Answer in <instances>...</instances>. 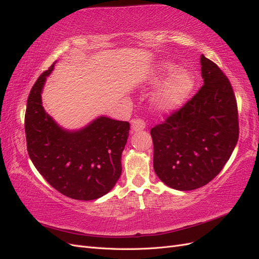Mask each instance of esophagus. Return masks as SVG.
I'll return each instance as SVG.
<instances>
[{"mask_svg":"<svg viewBox=\"0 0 259 259\" xmlns=\"http://www.w3.org/2000/svg\"><path fill=\"white\" fill-rule=\"evenodd\" d=\"M146 128V122L143 119H135L132 121V130L134 132H139Z\"/></svg>","mask_w":259,"mask_h":259,"instance_id":"obj_1","label":"esophagus"}]
</instances>
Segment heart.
Here are the masks:
<instances>
[{
	"label": "heart",
	"instance_id": "heart-1",
	"mask_svg": "<svg viewBox=\"0 0 259 259\" xmlns=\"http://www.w3.org/2000/svg\"><path fill=\"white\" fill-rule=\"evenodd\" d=\"M166 80L162 83L153 97V103L160 111H171L182 106L191 95L194 89L195 80L193 74L187 69L179 68L170 62L163 61L156 67L150 82L152 84L161 83L165 76Z\"/></svg>",
	"mask_w": 259,
	"mask_h": 259
}]
</instances>
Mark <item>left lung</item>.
<instances>
[{"mask_svg":"<svg viewBox=\"0 0 259 259\" xmlns=\"http://www.w3.org/2000/svg\"><path fill=\"white\" fill-rule=\"evenodd\" d=\"M204 84L165 121L155 125L153 167L176 190H194L214 179L239 138L238 106L232 86L219 67L201 56Z\"/></svg>","mask_w":259,"mask_h":259,"instance_id":"8db88e82","label":"left lung"}]
</instances>
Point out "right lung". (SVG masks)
Here are the masks:
<instances>
[{"label":"right lung","mask_w":259,"mask_h":259,"mask_svg":"<svg viewBox=\"0 0 259 259\" xmlns=\"http://www.w3.org/2000/svg\"><path fill=\"white\" fill-rule=\"evenodd\" d=\"M54 65L38 76L29 94L27 150L38 173L57 191L74 200H95L110 191L121 176L130 123L100 116L76 132L59 127L45 112L41 97Z\"/></svg>","instance_id":"obj_1"}]
</instances>
